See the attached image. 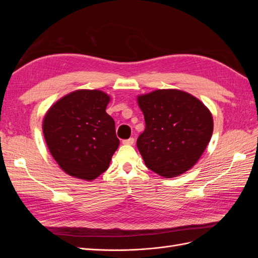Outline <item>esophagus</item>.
Listing matches in <instances>:
<instances>
[{
    "instance_id": "34e87169",
    "label": "esophagus",
    "mask_w": 258,
    "mask_h": 258,
    "mask_svg": "<svg viewBox=\"0 0 258 258\" xmlns=\"http://www.w3.org/2000/svg\"><path fill=\"white\" fill-rule=\"evenodd\" d=\"M134 143H135L134 138H129V139L123 140V141H122V144H124V145H132Z\"/></svg>"
}]
</instances>
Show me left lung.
I'll use <instances>...</instances> for the list:
<instances>
[{
  "label": "left lung",
  "mask_w": 258,
  "mask_h": 258,
  "mask_svg": "<svg viewBox=\"0 0 258 258\" xmlns=\"http://www.w3.org/2000/svg\"><path fill=\"white\" fill-rule=\"evenodd\" d=\"M145 130L137 146L146 167L163 177L192 168L213 132L212 114L200 100L177 89H159L138 97Z\"/></svg>",
  "instance_id": "left-lung-1"
}]
</instances>
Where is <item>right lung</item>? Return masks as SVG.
<instances>
[{
  "mask_svg": "<svg viewBox=\"0 0 258 258\" xmlns=\"http://www.w3.org/2000/svg\"><path fill=\"white\" fill-rule=\"evenodd\" d=\"M110 97L100 90H76L46 113L43 134L48 150L69 175L92 181L107 170L118 148L115 121L105 110Z\"/></svg>",
  "mask_w": 258,
  "mask_h": 258,
  "instance_id": "1",
  "label": "right lung"
}]
</instances>
